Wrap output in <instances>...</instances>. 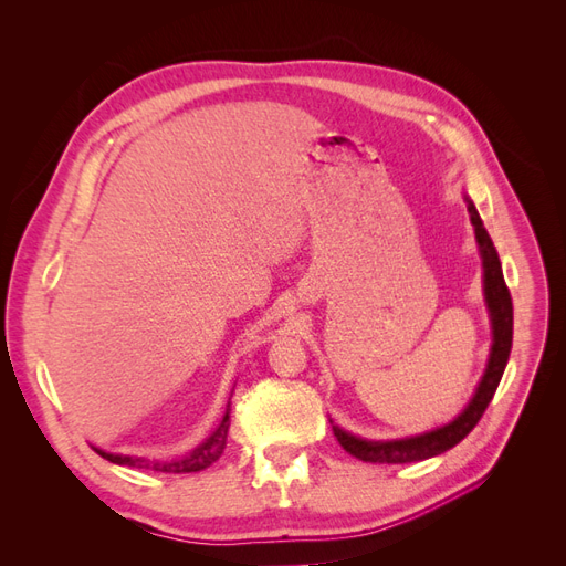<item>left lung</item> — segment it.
<instances>
[{"label":"left lung","instance_id":"obj_1","mask_svg":"<svg viewBox=\"0 0 566 566\" xmlns=\"http://www.w3.org/2000/svg\"><path fill=\"white\" fill-rule=\"evenodd\" d=\"M465 200H468L470 221L474 227L479 254H482L484 300L489 306L491 331H493V345H491L484 378H482V382H479L468 408L462 410L455 420H451L443 427H437V430H432V432L406 437V439H361V437H354L345 430H339L337 424H333V432L339 441V447L358 460L391 462V465H399V462H418V460L434 458L443 451L453 449L455 443H460L474 430V424L479 422V418L484 416L486 406L491 403L495 389H499V382L503 378V370L507 366L510 349H512V297H510V290L503 279L499 252H495L491 235L482 224V217H479L472 200L470 198H465Z\"/></svg>","mask_w":566,"mask_h":566}]
</instances>
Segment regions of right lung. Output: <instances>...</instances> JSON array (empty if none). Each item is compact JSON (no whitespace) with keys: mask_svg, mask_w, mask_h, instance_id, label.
Listing matches in <instances>:
<instances>
[{"mask_svg":"<svg viewBox=\"0 0 566 566\" xmlns=\"http://www.w3.org/2000/svg\"><path fill=\"white\" fill-rule=\"evenodd\" d=\"M229 410L231 403L227 406V413L221 418V422L214 427V430L208 434V439H202L193 451L175 455V458H153V455H136V453H108L94 449L101 458H106L115 465H127V468H139V470H153V472H169V474H184V472H200L205 468H210L219 455L227 449V437H229Z\"/></svg>","mask_w":566,"mask_h":566,"instance_id":"obj_1","label":"right lung"}]
</instances>
